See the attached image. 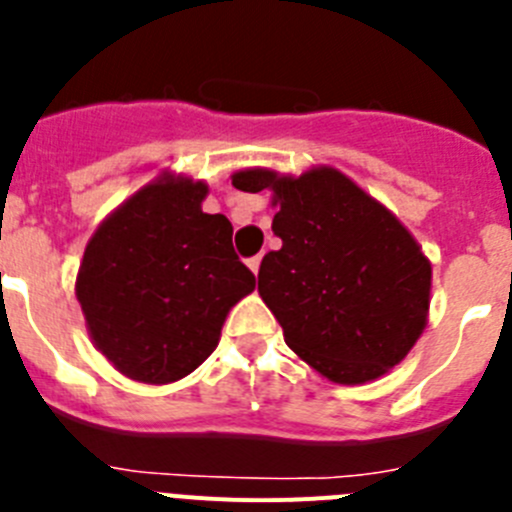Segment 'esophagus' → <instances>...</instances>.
Instances as JSON below:
<instances>
[{
	"instance_id": "1",
	"label": "esophagus",
	"mask_w": 512,
	"mask_h": 512,
	"mask_svg": "<svg viewBox=\"0 0 512 512\" xmlns=\"http://www.w3.org/2000/svg\"><path fill=\"white\" fill-rule=\"evenodd\" d=\"M259 266H261V256H253V259H248V269H251L253 274H259Z\"/></svg>"
}]
</instances>
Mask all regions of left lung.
<instances>
[{"label":"left lung","mask_w":512,"mask_h":512,"mask_svg":"<svg viewBox=\"0 0 512 512\" xmlns=\"http://www.w3.org/2000/svg\"><path fill=\"white\" fill-rule=\"evenodd\" d=\"M241 192L269 189L282 238L259 269V295L287 346L336 384H364L408 356L428 323L431 261L410 230L346 174L235 171Z\"/></svg>","instance_id":"obj_1"}]
</instances>
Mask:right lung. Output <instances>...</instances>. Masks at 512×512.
<instances>
[{"label":"right lung","instance_id":"1","mask_svg":"<svg viewBox=\"0 0 512 512\" xmlns=\"http://www.w3.org/2000/svg\"><path fill=\"white\" fill-rule=\"evenodd\" d=\"M207 184L161 174L89 238L79 300L97 351L135 382L169 384L217 348L230 307L256 287L233 225L202 212Z\"/></svg>","mask_w":512,"mask_h":512}]
</instances>
